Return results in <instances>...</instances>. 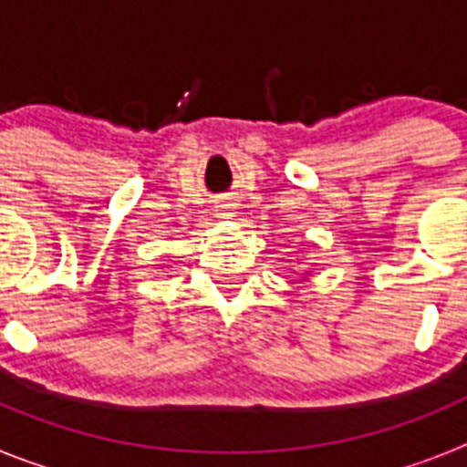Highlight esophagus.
Wrapping results in <instances>:
<instances>
[{
    "instance_id": "34e87169",
    "label": "esophagus",
    "mask_w": 467,
    "mask_h": 467,
    "mask_svg": "<svg viewBox=\"0 0 467 467\" xmlns=\"http://www.w3.org/2000/svg\"><path fill=\"white\" fill-rule=\"evenodd\" d=\"M231 210L226 208V205H217V217H231Z\"/></svg>"
}]
</instances>
